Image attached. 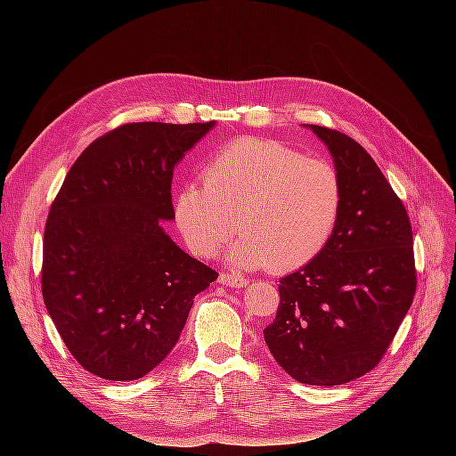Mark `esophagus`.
Segmentation results:
<instances>
[{"mask_svg": "<svg viewBox=\"0 0 456 456\" xmlns=\"http://www.w3.org/2000/svg\"><path fill=\"white\" fill-rule=\"evenodd\" d=\"M218 283L220 285H226V287H236V289H243V287H247V281L245 278H241V275H236V273H226V272H223L218 275Z\"/></svg>", "mask_w": 456, "mask_h": 456, "instance_id": "obj_1", "label": "esophagus"}]
</instances>
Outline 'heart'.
I'll return each mask as SVG.
<instances>
[{"mask_svg":"<svg viewBox=\"0 0 456 456\" xmlns=\"http://www.w3.org/2000/svg\"><path fill=\"white\" fill-rule=\"evenodd\" d=\"M344 188L333 163L275 141L238 139L205 163L203 183L176 191L173 213L190 249L213 256L230 233L240 268L289 272L308 265L335 233Z\"/></svg>","mask_w":456,"mask_h":456,"instance_id":"heart-1","label":"heart"}]
</instances>
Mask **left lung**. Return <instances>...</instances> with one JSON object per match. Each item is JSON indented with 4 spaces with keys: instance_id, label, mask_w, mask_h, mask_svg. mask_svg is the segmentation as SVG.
Here are the masks:
<instances>
[{
    "instance_id": "1",
    "label": "left lung",
    "mask_w": 456,
    "mask_h": 456,
    "mask_svg": "<svg viewBox=\"0 0 456 456\" xmlns=\"http://www.w3.org/2000/svg\"><path fill=\"white\" fill-rule=\"evenodd\" d=\"M333 156L342 213L325 249L280 280V308L265 340L295 380L338 386L375 369L417 291L405 207L365 148L310 126Z\"/></svg>"
}]
</instances>
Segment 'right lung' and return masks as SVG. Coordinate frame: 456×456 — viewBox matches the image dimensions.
Wrapping results in <instances>:
<instances>
[{
  "instance_id": "obj_1",
  "label": "right lung",
  "mask_w": 456,
  "mask_h": 456,
  "mask_svg": "<svg viewBox=\"0 0 456 456\" xmlns=\"http://www.w3.org/2000/svg\"><path fill=\"white\" fill-rule=\"evenodd\" d=\"M213 127L119 126L81 151L51 205L41 293L66 348L96 377L148 375L218 278L163 228L175 218V165Z\"/></svg>"
}]
</instances>
